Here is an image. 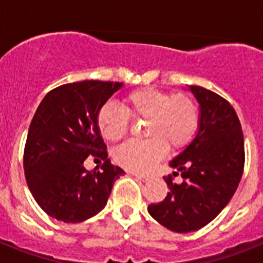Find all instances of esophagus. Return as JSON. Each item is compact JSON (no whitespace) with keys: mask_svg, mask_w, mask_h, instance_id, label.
I'll list each match as a JSON object with an SVG mask.
<instances>
[{"mask_svg":"<svg viewBox=\"0 0 263 263\" xmlns=\"http://www.w3.org/2000/svg\"><path fill=\"white\" fill-rule=\"evenodd\" d=\"M134 176H136L137 179H139V180H142V182H148L150 179H152V176L150 175H146V174H133Z\"/></svg>","mask_w":263,"mask_h":263,"instance_id":"1","label":"esophagus"}]
</instances>
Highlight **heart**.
<instances>
[{
	"label": "heart",
	"instance_id": "obj_1",
	"mask_svg": "<svg viewBox=\"0 0 263 263\" xmlns=\"http://www.w3.org/2000/svg\"><path fill=\"white\" fill-rule=\"evenodd\" d=\"M129 120H146V141H129L116 148L115 160L133 173H146L164 157L167 146L182 148L191 142L200 124L196 103L187 95H170L153 87L132 90L121 99V109L105 104L96 124L105 141L116 142L129 130Z\"/></svg>",
	"mask_w": 263,
	"mask_h": 263
}]
</instances>
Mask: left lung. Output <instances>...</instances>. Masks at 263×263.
<instances>
[{
    "instance_id": "8db88e82",
    "label": "left lung",
    "mask_w": 263,
    "mask_h": 263,
    "mask_svg": "<svg viewBox=\"0 0 263 263\" xmlns=\"http://www.w3.org/2000/svg\"><path fill=\"white\" fill-rule=\"evenodd\" d=\"M190 90L200 105L196 137L170 166L173 175L164 176L170 192L148 213L159 224L178 233L201 229L224 210L236 192L245 163L243 134L233 106L224 97L203 87Z\"/></svg>"
}]
</instances>
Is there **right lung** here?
I'll list each match as a JSON object with an SVG mask.
<instances>
[{
  "instance_id": "obj_1",
  "label": "right lung",
  "mask_w": 263,
  "mask_h": 263,
  "mask_svg": "<svg viewBox=\"0 0 263 263\" xmlns=\"http://www.w3.org/2000/svg\"><path fill=\"white\" fill-rule=\"evenodd\" d=\"M122 83L84 80L50 90L32 117L23 153L32 196L48 216L81 222L105 206L124 170L110 163L96 124L97 111ZM104 160L103 172H88L84 160Z\"/></svg>"
}]
</instances>
